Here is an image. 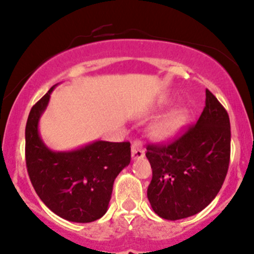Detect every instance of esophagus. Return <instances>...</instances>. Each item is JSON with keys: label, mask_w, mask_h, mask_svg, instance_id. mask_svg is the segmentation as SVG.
<instances>
[{"label": "esophagus", "mask_w": 254, "mask_h": 254, "mask_svg": "<svg viewBox=\"0 0 254 254\" xmlns=\"http://www.w3.org/2000/svg\"><path fill=\"white\" fill-rule=\"evenodd\" d=\"M145 150L143 148L140 140H134L132 144V159L133 160H137V159L144 158Z\"/></svg>", "instance_id": "1"}]
</instances>
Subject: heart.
<instances>
[{"instance_id": "heart-1", "label": "heart", "mask_w": 254, "mask_h": 254, "mask_svg": "<svg viewBox=\"0 0 254 254\" xmlns=\"http://www.w3.org/2000/svg\"><path fill=\"white\" fill-rule=\"evenodd\" d=\"M187 110L182 108L170 112L153 127L154 137L158 138V139H167V138L176 134L187 121Z\"/></svg>"}]
</instances>
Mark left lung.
<instances>
[{
  "instance_id": "8db88e82",
  "label": "left lung",
  "mask_w": 254,
  "mask_h": 254,
  "mask_svg": "<svg viewBox=\"0 0 254 254\" xmlns=\"http://www.w3.org/2000/svg\"><path fill=\"white\" fill-rule=\"evenodd\" d=\"M230 142L229 115L206 89L197 124L170 144L146 146L153 170L146 194L153 210L166 220H179L209 205L226 177Z\"/></svg>"
}]
</instances>
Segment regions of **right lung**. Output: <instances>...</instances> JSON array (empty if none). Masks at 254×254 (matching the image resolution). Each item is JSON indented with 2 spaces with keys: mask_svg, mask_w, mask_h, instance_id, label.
<instances>
[{
  "mask_svg": "<svg viewBox=\"0 0 254 254\" xmlns=\"http://www.w3.org/2000/svg\"><path fill=\"white\" fill-rule=\"evenodd\" d=\"M52 87L30 110L25 161L31 185L50 210L73 223H91L108 211L117 175L129 165L130 143L95 140L70 151H54L39 134V120Z\"/></svg>",
  "mask_w": 254,
  "mask_h": 254,
  "instance_id": "add662e5",
  "label": "right lung"
}]
</instances>
